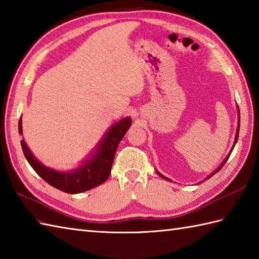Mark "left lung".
Wrapping results in <instances>:
<instances>
[{"label": "left lung", "mask_w": 259, "mask_h": 259, "mask_svg": "<svg viewBox=\"0 0 259 259\" xmlns=\"http://www.w3.org/2000/svg\"><path fill=\"white\" fill-rule=\"evenodd\" d=\"M237 111H238V121H237V129H236V136H235V141H234V145H233V147H232V149H230V151H229V153H228V155H227V157L226 158H225L224 159V161L221 163V164H219V166H218V168L217 169H214L213 170V171L210 174V175H209V176H207V177L205 178V179H203L202 181H205V180H207V179H209V178H210V177H212V176L214 175V174H216V172H218L219 171V170H221L222 168H223V166H224V164L225 163H226V161L228 160V158H229V156H230V153H232V151H233V149H234V147H235V145L236 144H237V140H238V134H239V125H240V112H239V108H238V106H237ZM156 172L159 175V176H160V177L161 178H163V179H166V180H168V181H172L171 179H169V178H167L166 177V176H163V175H161L160 172H159L158 171V170L156 169ZM202 181H200V183L199 184H201L202 183Z\"/></svg>", "instance_id": "1"}]
</instances>
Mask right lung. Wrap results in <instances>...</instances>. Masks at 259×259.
I'll list each match as a JSON object with an SVG mask.
<instances>
[{
	"instance_id": "obj_1",
	"label": "right lung",
	"mask_w": 259,
	"mask_h": 259,
	"mask_svg": "<svg viewBox=\"0 0 259 259\" xmlns=\"http://www.w3.org/2000/svg\"><path fill=\"white\" fill-rule=\"evenodd\" d=\"M130 125L131 118L125 117L110 126L89 157H87L78 168L69 171H59L45 166L33 155L24 139L21 140V146L27 162L49 185L67 194H80L103 184L109 178L115 151ZM19 134L23 136L22 118L19 120Z\"/></svg>"
}]
</instances>
